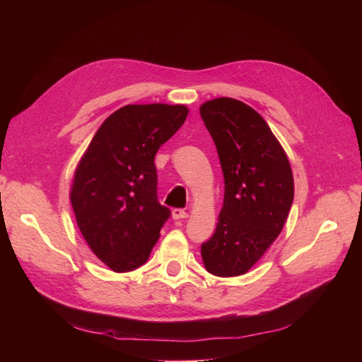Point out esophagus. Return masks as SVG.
<instances>
[{
  "label": "esophagus",
  "instance_id": "1",
  "mask_svg": "<svg viewBox=\"0 0 362 362\" xmlns=\"http://www.w3.org/2000/svg\"><path fill=\"white\" fill-rule=\"evenodd\" d=\"M188 217V212L183 211V209H173V218L175 220H180V218H187Z\"/></svg>",
  "mask_w": 362,
  "mask_h": 362
}]
</instances>
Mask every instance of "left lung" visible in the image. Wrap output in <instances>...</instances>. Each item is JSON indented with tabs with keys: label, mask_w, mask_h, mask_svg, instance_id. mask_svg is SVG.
Returning a JSON list of instances; mask_svg holds the SVG:
<instances>
[{
	"label": "left lung",
	"mask_w": 362,
	"mask_h": 362,
	"mask_svg": "<svg viewBox=\"0 0 362 362\" xmlns=\"http://www.w3.org/2000/svg\"><path fill=\"white\" fill-rule=\"evenodd\" d=\"M199 113L225 180L217 228L201 257L216 276H241L283 230L293 201L292 168L267 121L244 102L218 97L204 102Z\"/></svg>",
	"instance_id": "8db88e82"
}]
</instances>
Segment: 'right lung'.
<instances>
[{
	"instance_id": "obj_1",
	"label": "right lung",
	"mask_w": 362,
	"mask_h": 362,
	"mask_svg": "<svg viewBox=\"0 0 362 362\" xmlns=\"http://www.w3.org/2000/svg\"><path fill=\"white\" fill-rule=\"evenodd\" d=\"M187 105L142 103L102 122L73 174L70 201L90 250L116 273L148 260L169 209L158 203L155 155L179 131Z\"/></svg>"
}]
</instances>
